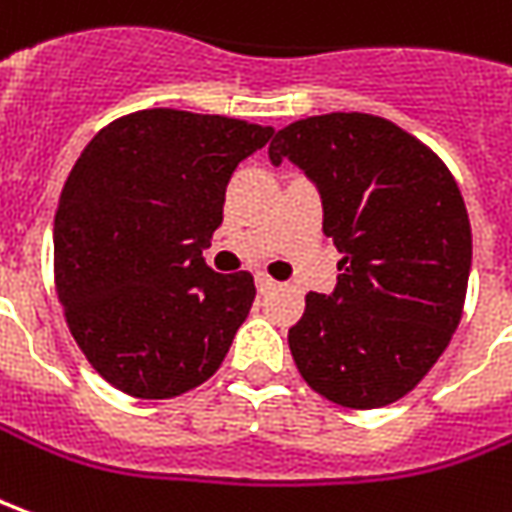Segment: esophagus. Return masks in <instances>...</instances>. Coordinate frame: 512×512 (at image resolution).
Wrapping results in <instances>:
<instances>
[{"label": "esophagus", "instance_id": "esophagus-1", "mask_svg": "<svg viewBox=\"0 0 512 512\" xmlns=\"http://www.w3.org/2000/svg\"><path fill=\"white\" fill-rule=\"evenodd\" d=\"M255 285H257V291H260V293H268V291H274V288H277V280H271L266 271H257Z\"/></svg>", "mask_w": 512, "mask_h": 512}]
</instances>
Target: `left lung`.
<instances>
[{
	"instance_id": "8db88e82",
	"label": "left lung",
	"mask_w": 512,
	"mask_h": 512,
	"mask_svg": "<svg viewBox=\"0 0 512 512\" xmlns=\"http://www.w3.org/2000/svg\"><path fill=\"white\" fill-rule=\"evenodd\" d=\"M316 182L324 235L343 260L330 296L307 293L288 346L305 382L352 410L385 407L424 380L463 316L471 224L452 171L393 121L327 113L268 146Z\"/></svg>"
}]
</instances>
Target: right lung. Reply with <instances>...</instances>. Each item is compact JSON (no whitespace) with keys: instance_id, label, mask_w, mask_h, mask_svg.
Segmentation results:
<instances>
[{"instance_id":"add662e5","label":"right lung","mask_w":512,"mask_h":512,"mask_svg":"<svg viewBox=\"0 0 512 512\" xmlns=\"http://www.w3.org/2000/svg\"><path fill=\"white\" fill-rule=\"evenodd\" d=\"M271 127L152 107L82 149L55 213V288L74 341L113 388L171 399L219 371L255 302L249 271L202 249L238 163Z\"/></svg>"}]
</instances>
